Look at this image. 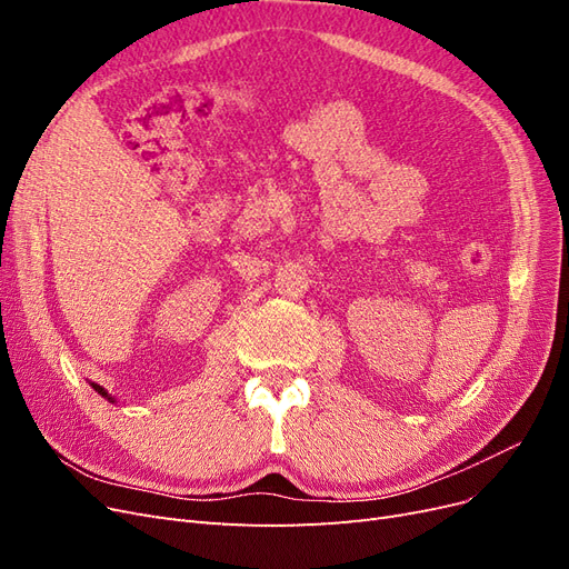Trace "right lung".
Returning <instances> with one entry per match:
<instances>
[{
	"label": "right lung",
	"mask_w": 569,
	"mask_h": 569,
	"mask_svg": "<svg viewBox=\"0 0 569 569\" xmlns=\"http://www.w3.org/2000/svg\"><path fill=\"white\" fill-rule=\"evenodd\" d=\"M90 387H92V389H94L99 396H104V399H107L109 403H116V396H111V393H109L104 387H99V385H94V382H90Z\"/></svg>",
	"instance_id": "right-lung-1"
}]
</instances>
